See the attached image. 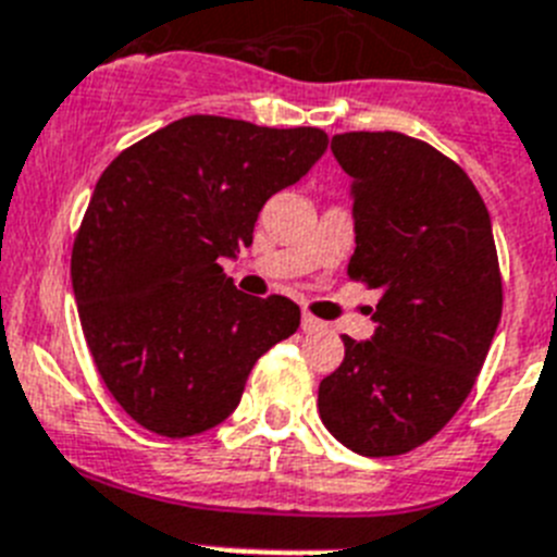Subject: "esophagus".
<instances>
[{
    "instance_id": "obj_1",
    "label": "esophagus",
    "mask_w": 557,
    "mask_h": 557,
    "mask_svg": "<svg viewBox=\"0 0 557 557\" xmlns=\"http://www.w3.org/2000/svg\"><path fill=\"white\" fill-rule=\"evenodd\" d=\"M324 321H318L315 315H310V312H304L301 315V330L304 332H318V330H324Z\"/></svg>"
}]
</instances>
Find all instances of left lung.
Here are the masks:
<instances>
[{
	"label": "left lung",
	"instance_id": "obj_1",
	"mask_svg": "<svg viewBox=\"0 0 557 557\" xmlns=\"http://www.w3.org/2000/svg\"><path fill=\"white\" fill-rule=\"evenodd\" d=\"M332 154L351 177L349 275L380 289L374 335H344L318 388L326 431L363 456L428 442L459 411L502 318L491 213L454 160L400 132H346Z\"/></svg>",
	"mask_w": 557,
	"mask_h": 557
}]
</instances>
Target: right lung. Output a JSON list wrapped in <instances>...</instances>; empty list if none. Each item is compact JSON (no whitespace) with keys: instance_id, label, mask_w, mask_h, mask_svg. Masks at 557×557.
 <instances>
[{"instance_id":"1","label":"right lung","mask_w":557,"mask_h":557,"mask_svg":"<svg viewBox=\"0 0 557 557\" xmlns=\"http://www.w3.org/2000/svg\"><path fill=\"white\" fill-rule=\"evenodd\" d=\"M312 126L188 115L117 154L73 247V293L103 383L160 436H194L239 406L256 360L301 324L284 296L233 287L220 259L253 245L273 194L321 160Z\"/></svg>"}]
</instances>
